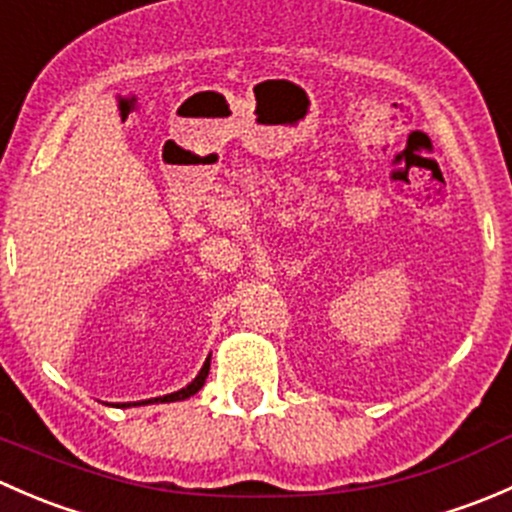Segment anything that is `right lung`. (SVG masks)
I'll return each instance as SVG.
<instances>
[{
    "instance_id": "1",
    "label": "right lung",
    "mask_w": 512,
    "mask_h": 512,
    "mask_svg": "<svg viewBox=\"0 0 512 512\" xmlns=\"http://www.w3.org/2000/svg\"><path fill=\"white\" fill-rule=\"evenodd\" d=\"M208 371H210V361H205V366H203V369H200V374L195 376V379L190 381V384L185 386V389L175 391V394H168V396H158V399H148V401H143V404H151V401H160V404H163V401H183V399H188V396L198 394V391L203 389L205 379H208ZM123 406H131V404H123Z\"/></svg>"
}]
</instances>
